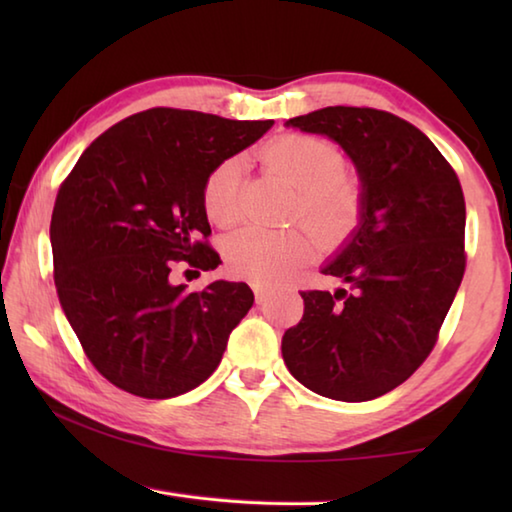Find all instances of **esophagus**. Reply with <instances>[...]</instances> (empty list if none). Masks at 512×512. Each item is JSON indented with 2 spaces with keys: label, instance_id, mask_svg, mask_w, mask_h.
Here are the masks:
<instances>
[{
  "label": "esophagus",
  "instance_id": "1",
  "mask_svg": "<svg viewBox=\"0 0 512 512\" xmlns=\"http://www.w3.org/2000/svg\"><path fill=\"white\" fill-rule=\"evenodd\" d=\"M253 291H255V300L259 302V305H264V302L268 300V296H271V291H268L266 287H262V284H253Z\"/></svg>",
  "mask_w": 512,
  "mask_h": 512
}]
</instances>
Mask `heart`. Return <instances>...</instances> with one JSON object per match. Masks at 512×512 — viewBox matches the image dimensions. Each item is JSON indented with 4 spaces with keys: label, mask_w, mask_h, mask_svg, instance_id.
<instances>
[{
    "label": "heart",
    "mask_w": 512,
    "mask_h": 512,
    "mask_svg": "<svg viewBox=\"0 0 512 512\" xmlns=\"http://www.w3.org/2000/svg\"><path fill=\"white\" fill-rule=\"evenodd\" d=\"M262 162L298 189L296 216L320 246L336 248L348 239L361 214V185L343 169V153L332 142L289 133L264 146ZM241 180L244 162L239 158L223 160L207 173L201 201L210 223L219 228L237 223ZM314 250V241L302 232H271L253 225L237 230L223 244L230 271L262 284L287 280Z\"/></svg>",
    "instance_id": "1"
}]
</instances>
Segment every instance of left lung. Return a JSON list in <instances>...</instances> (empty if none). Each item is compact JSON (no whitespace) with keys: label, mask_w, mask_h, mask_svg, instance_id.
Returning <instances> with one entry per match:
<instances>
[{"label":"left lung","mask_w":512,"mask_h":512,"mask_svg":"<svg viewBox=\"0 0 512 512\" xmlns=\"http://www.w3.org/2000/svg\"><path fill=\"white\" fill-rule=\"evenodd\" d=\"M327 135L361 180V223L323 273L345 289L302 291L305 314L282 336L302 386L366 402L404 384L438 341L465 273V198L443 153L409 121L329 106L287 121Z\"/></svg>","instance_id":"obj_1"}]
</instances>
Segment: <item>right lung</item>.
I'll return each instance as SVG.
<instances>
[{"mask_svg":"<svg viewBox=\"0 0 512 512\" xmlns=\"http://www.w3.org/2000/svg\"><path fill=\"white\" fill-rule=\"evenodd\" d=\"M271 126L151 108L99 135L60 185L49 228L60 307L85 357L121 391L146 400L192 391L253 307L244 282L189 293L169 273L180 262L194 273L221 264L207 244L203 183Z\"/></svg>","mask_w":512,"mask_h":512,"instance_id":"obj_1","label":"right lung"}]
</instances>
